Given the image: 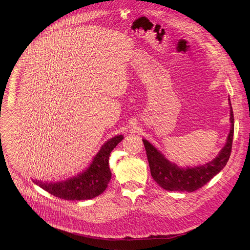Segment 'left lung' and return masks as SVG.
<instances>
[{"label": "left lung", "instance_id": "1", "mask_svg": "<svg viewBox=\"0 0 250 250\" xmlns=\"http://www.w3.org/2000/svg\"><path fill=\"white\" fill-rule=\"evenodd\" d=\"M229 104L230 109V128L226 145L215 158L203 165L181 167L166 158V156L147 139L142 138L147 154L151 176L161 188L167 191L194 192L207 184L213 176H216L224 169L230 156L234 129L233 112L229 97Z\"/></svg>", "mask_w": 250, "mask_h": 250}]
</instances>
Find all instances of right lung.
<instances>
[{
    "mask_svg": "<svg viewBox=\"0 0 250 250\" xmlns=\"http://www.w3.org/2000/svg\"><path fill=\"white\" fill-rule=\"evenodd\" d=\"M124 139V135H116L106 140L92 161L81 172L67 179L55 182L32 180L43 190L60 199L68 201L90 200L101 195L108 187L112 178L109 158L112 150Z\"/></svg>",
    "mask_w": 250,
    "mask_h": 250,
    "instance_id": "obj_1",
    "label": "right lung"
}]
</instances>
